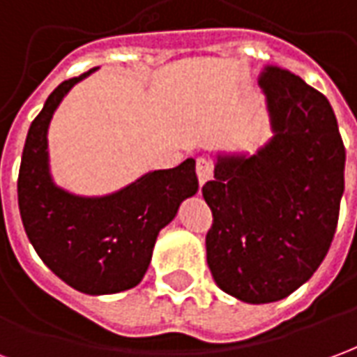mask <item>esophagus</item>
<instances>
[{"mask_svg": "<svg viewBox=\"0 0 357 357\" xmlns=\"http://www.w3.org/2000/svg\"><path fill=\"white\" fill-rule=\"evenodd\" d=\"M214 174V164L210 162L208 158H199L197 160V176H199V183H206Z\"/></svg>", "mask_w": 357, "mask_h": 357, "instance_id": "34e87169", "label": "esophagus"}]
</instances>
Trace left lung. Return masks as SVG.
I'll list each match as a JSON object with an SVG mask.
<instances>
[{
    "label": "left lung",
    "instance_id": "left-lung-1",
    "mask_svg": "<svg viewBox=\"0 0 357 357\" xmlns=\"http://www.w3.org/2000/svg\"><path fill=\"white\" fill-rule=\"evenodd\" d=\"M273 137L218 153L202 187L214 224L206 262L216 284L247 304L287 298L329 252L344 193L346 151L327 97L289 70L260 76Z\"/></svg>",
    "mask_w": 357,
    "mask_h": 357
}]
</instances>
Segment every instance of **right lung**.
I'll list each match as a JSON object with an SVG mask.
<instances>
[{
  "instance_id": "add662e5",
  "label": "right lung",
  "mask_w": 357,
  "mask_h": 357,
  "mask_svg": "<svg viewBox=\"0 0 357 357\" xmlns=\"http://www.w3.org/2000/svg\"><path fill=\"white\" fill-rule=\"evenodd\" d=\"M97 68L59 84L47 97L28 130L17 189L24 231L43 264L76 291L114 294L141 283L158 233L199 191V179L195 158H187L102 197L74 195L53 181L47 145L53 112Z\"/></svg>"
}]
</instances>
